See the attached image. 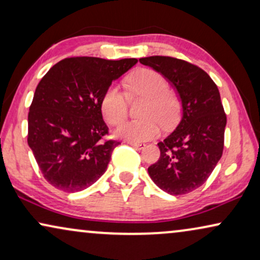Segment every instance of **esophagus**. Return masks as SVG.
Here are the masks:
<instances>
[{"instance_id": "34e87169", "label": "esophagus", "mask_w": 260, "mask_h": 260, "mask_svg": "<svg viewBox=\"0 0 260 260\" xmlns=\"http://www.w3.org/2000/svg\"><path fill=\"white\" fill-rule=\"evenodd\" d=\"M127 144L133 145V147L137 148V149H143L145 147L144 143H141V142H133V141H127Z\"/></svg>"}]
</instances>
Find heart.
Returning <instances> with one entry per match:
<instances>
[{
  "label": "heart",
  "mask_w": 260,
  "mask_h": 260,
  "mask_svg": "<svg viewBox=\"0 0 260 260\" xmlns=\"http://www.w3.org/2000/svg\"><path fill=\"white\" fill-rule=\"evenodd\" d=\"M126 87L131 95L145 98L141 109L143 118L123 123L117 135L133 142H142L154 138L159 134V123L172 126L179 116V101L169 90L168 81L157 71L141 69L134 72L126 80ZM101 110L106 122L118 125L126 118L127 99L117 85L105 90L101 99Z\"/></svg>",
  "instance_id": "obj_1"
}]
</instances>
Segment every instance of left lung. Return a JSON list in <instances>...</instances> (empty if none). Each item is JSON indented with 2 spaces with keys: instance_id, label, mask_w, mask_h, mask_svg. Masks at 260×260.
<instances>
[{
  "instance_id": "obj_1",
  "label": "left lung",
  "mask_w": 260,
  "mask_h": 260,
  "mask_svg": "<svg viewBox=\"0 0 260 260\" xmlns=\"http://www.w3.org/2000/svg\"><path fill=\"white\" fill-rule=\"evenodd\" d=\"M172 81L182 102V118L174 133L158 142V161L148 168L151 180L172 195L202 186L221 158L226 113L212 78L186 60L154 55L141 58Z\"/></svg>"
}]
</instances>
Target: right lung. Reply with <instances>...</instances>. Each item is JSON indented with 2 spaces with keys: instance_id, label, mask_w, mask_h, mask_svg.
Wrapping results in <instances>:
<instances>
[{
  "instance_id": "obj_1",
  "label": "right lung",
  "mask_w": 260,
  "mask_h": 260,
  "mask_svg": "<svg viewBox=\"0 0 260 260\" xmlns=\"http://www.w3.org/2000/svg\"><path fill=\"white\" fill-rule=\"evenodd\" d=\"M137 59L72 56L42 77L28 112L29 145L48 183L67 193L86 189L105 173L119 142L108 140L101 99Z\"/></svg>"
}]
</instances>
